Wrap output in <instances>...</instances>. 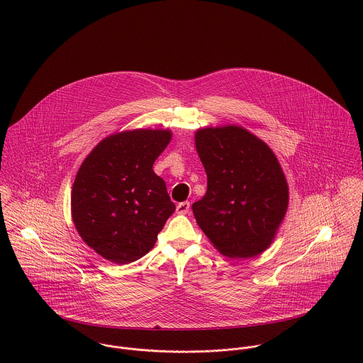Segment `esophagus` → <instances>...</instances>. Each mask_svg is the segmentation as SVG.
<instances>
[{
  "mask_svg": "<svg viewBox=\"0 0 363 363\" xmlns=\"http://www.w3.org/2000/svg\"><path fill=\"white\" fill-rule=\"evenodd\" d=\"M189 211H190V203H189V201L180 203V204H177V207H176V212L180 213V215H186V213H189Z\"/></svg>",
  "mask_w": 363,
  "mask_h": 363,
  "instance_id": "obj_1",
  "label": "esophagus"
}]
</instances>
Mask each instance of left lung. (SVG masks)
<instances>
[{"label":"left lung","instance_id":"8db88e82","mask_svg":"<svg viewBox=\"0 0 363 363\" xmlns=\"http://www.w3.org/2000/svg\"><path fill=\"white\" fill-rule=\"evenodd\" d=\"M194 140L207 173V193L193 204L199 226L229 259L259 256L272 243L289 203L277 156L240 125L200 128Z\"/></svg>","mask_w":363,"mask_h":363}]
</instances>
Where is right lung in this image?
Instances as JSON below:
<instances>
[{"label": "right lung", "instance_id": "obj_1", "mask_svg": "<svg viewBox=\"0 0 363 363\" xmlns=\"http://www.w3.org/2000/svg\"><path fill=\"white\" fill-rule=\"evenodd\" d=\"M172 140L169 130L121 131L85 157L71 191V215L82 240L104 259L128 264L155 246L174 212L152 166Z\"/></svg>", "mask_w": 363, "mask_h": 363}]
</instances>
